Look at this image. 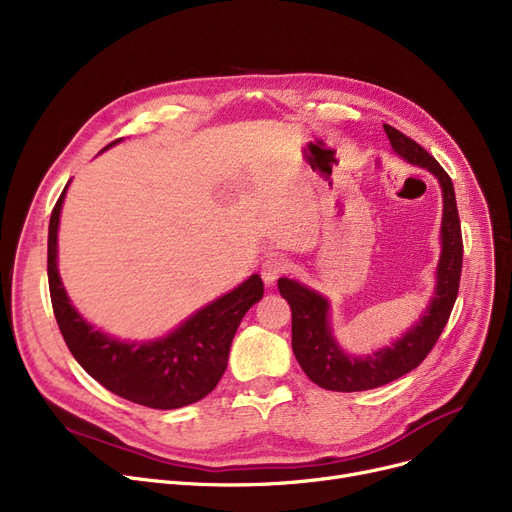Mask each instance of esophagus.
<instances>
[{"mask_svg": "<svg viewBox=\"0 0 512 512\" xmlns=\"http://www.w3.org/2000/svg\"><path fill=\"white\" fill-rule=\"evenodd\" d=\"M288 270H290V263L284 257H270V259H265V263L261 267V278H263L265 286H274L278 278L288 274Z\"/></svg>", "mask_w": 512, "mask_h": 512, "instance_id": "esophagus-1", "label": "esophagus"}]
</instances>
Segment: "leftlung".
I'll return each instance as SVG.
<instances>
[{
	"instance_id": "obj_1",
	"label": "left lung",
	"mask_w": 512,
	"mask_h": 512,
	"mask_svg": "<svg viewBox=\"0 0 512 512\" xmlns=\"http://www.w3.org/2000/svg\"><path fill=\"white\" fill-rule=\"evenodd\" d=\"M390 145L398 157L411 166L434 174L442 188L440 259L432 299L419 319L390 346L367 355H351L340 346L332 328V305L324 294L299 280L280 278L278 290L292 311V351L307 378L334 392H361L380 388L415 369L440 338L459 294L463 267V238L454 186L438 161L421 145L396 128L384 124Z\"/></svg>"
}]
</instances>
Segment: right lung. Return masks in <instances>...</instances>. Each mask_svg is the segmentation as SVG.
<instances>
[{"label": "right lung", "instance_id": "right-lung-1", "mask_svg": "<svg viewBox=\"0 0 512 512\" xmlns=\"http://www.w3.org/2000/svg\"><path fill=\"white\" fill-rule=\"evenodd\" d=\"M68 184L49 220L47 278L53 313L72 357L103 388L149 409H180L205 398L228 367L242 317L263 297L261 276H249L159 338L122 340L97 330L72 305L58 270V230Z\"/></svg>", "mask_w": 512, "mask_h": 512}]
</instances>
